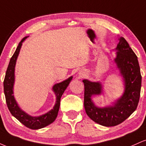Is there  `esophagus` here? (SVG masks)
Wrapping results in <instances>:
<instances>
[{
    "label": "esophagus",
    "mask_w": 146,
    "mask_h": 146,
    "mask_svg": "<svg viewBox=\"0 0 146 146\" xmlns=\"http://www.w3.org/2000/svg\"><path fill=\"white\" fill-rule=\"evenodd\" d=\"M85 75H86V73H85V72L84 71H80V72H79V75H80V77H82Z\"/></svg>",
    "instance_id": "esophagus-1"
}]
</instances>
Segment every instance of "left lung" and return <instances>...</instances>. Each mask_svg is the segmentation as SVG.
Returning a JSON list of instances; mask_svg holds the SVG:
<instances>
[{
	"mask_svg": "<svg viewBox=\"0 0 146 146\" xmlns=\"http://www.w3.org/2000/svg\"><path fill=\"white\" fill-rule=\"evenodd\" d=\"M116 56L114 62L123 78L124 91L120 98L111 105L104 107L97 106L92 98L104 94L103 86L100 82L82 80L84 84V108L93 121L104 126H115L131 115L136 110L140 98L141 75L137 57L123 37L119 38Z\"/></svg>",
	"mask_w": 146,
	"mask_h": 146,
	"instance_id": "8db88e82",
	"label": "left lung"
}]
</instances>
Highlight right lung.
I'll list each match as a JSON object with an SVG mask.
<instances>
[{"instance_id": "right-lung-1", "label": "right lung", "mask_w": 146, "mask_h": 146, "mask_svg": "<svg viewBox=\"0 0 146 146\" xmlns=\"http://www.w3.org/2000/svg\"><path fill=\"white\" fill-rule=\"evenodd\" d=\"M29 36H26L21 41L16 48V51L11 58L9 64L7 69L5 77L3 86H4V93L5 95L6 103L9 108L10 113L21 123L30 129L38 130L47 126L53 123L58 116L60 105V99L63 95L64 90L71 82L73 76L69 77L66 80H64L60 83H57L52 88V90L55 93L56 97V101L53 109L47 113L40 115V116L33 117L23 110L18 104L14 95V85L15 82V66L16 60L19 55L20 51L23 42Z\"/></svg>"}]
</instances>
